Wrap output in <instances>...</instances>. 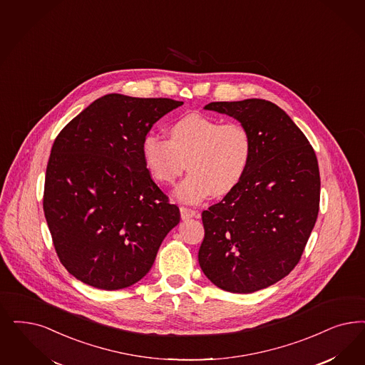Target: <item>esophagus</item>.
<instances>
[{"mask_svg": "<svg viewBox=\"0 0 365 365\" xmlns=\"http://www.w3.org/2000/svg\"><path fill=\"white\" fill-rule=\"evenodd\" d=\"M180 215H182L183 220H189V218L195 217L197 212L192 210V209H190V207H186V206H182V207H180Z\"/></svg>", "mask_w": 365, "mask_h": 365, "instance_id": "esophagus-1", "label": "esophagus"}]
</instances>
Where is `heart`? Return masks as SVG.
<instances>
[{"mask_svg":"<svg viewBox=\"0 0 365 365\" xmlns=\"http://www.w3.org/2000/svg\"><path fill=\"white\" fill-rule=\"evenodd\" d=\"M168 132L170 138L148 133L141 143V153L160 185H174L187 163L190 174L176 189L180 201L195 203L209 194L227 195L247 174L253 138L244 124L194 113L174 121Z\"/></svg>","mask_w":365,"mask_h":365,"instance_id":"b5f03b06","label":"heart"}]
</instances>
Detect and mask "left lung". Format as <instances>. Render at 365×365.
<instances>
[{"label": "left lung", "instance_id": "8db88e82", "mask_svg": "<svg viewBox=\"0 0 365 365\" xmlns=\"http://www.w3.org/2000/svg\"><path fill=\"white\" fill-rule=\"evenodd\" d=\"M205 109L247 126L253 155L239 186L202 212L198 262L217 287L250 294L299 263L319 210L318 162L301 129L269 101L210 102Z\"/></svg>", "mask_w": 365, "mask_h": 365}]
</instances>
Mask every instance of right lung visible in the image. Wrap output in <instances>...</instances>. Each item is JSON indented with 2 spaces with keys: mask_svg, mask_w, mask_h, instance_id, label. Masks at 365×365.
Returning <instances> with one entry per match:
<instances>
[{
  "mask_svg": "<svg viewBox=\"0 0 365 365\" xmlns=\"http://www.w3.org/2000/svg\"><path fill=\"white\" fill-rule=\"evenodd\" d=\"M180 105L106 94L55 138L43 209L56 255L78 280L108 291L135 284L179 224V207L153 182L141 143Z\"/></svg>",
  "mask_w": 365,
  "mask_h": 365,
  "instance_id": "add662e5",
  "label": "right lung"
}]
</instances>
